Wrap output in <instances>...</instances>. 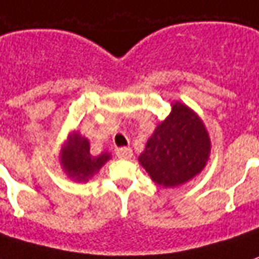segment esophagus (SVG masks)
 Segmentation results:
<instances>
[{"label": "esophagus", "instance_id": "34e87169", "mask_svg": "<svg viewBox=\"0 0 259 259\" xmlns=\"http://www.w3.org/2000/svg\"><path fill=\"white\" fill-rule=\"evenodd\" d=\"M116 155L117 158H120V160H129L133 155V151L129 147H120L116 150Z\"/></svg>", "mask_w": 259, "mask_h": 259}]
</instances>
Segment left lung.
<instances>
[{
  "instance_id": "left-lung-1",
  "label": "left lung",
  "mask_w": 259,
  "mask_h": 259,
  "mask_svg": "<svg viewBox=\"0 0 259 259\" xmlns=\"http://www.w3.org/2000/svg\"><path fill=\"white\" fill-rule=\"evenodd\" d=\"M209 151L210 142L202 120L188 106L177 102L148 139L139 161L155 184L171 188L200 172Z\"/></svg>"
}]
</instances>
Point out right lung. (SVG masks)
Wrapping results in <instances>:
<instances>
[{"label":"right lung","mask_w":259,"mask_h":259,"mask_svg":"<svg viewBox=\"0 0 259 259\" xmlns=\"http://www.w3.org/2000/svg\"><path fill=\"white\" fill-rule=\"evenodd\" d=\"M108 160V153L92 157L90 153V143L78 133H74L68 137V143L61 154V164L66 172L68 174V177L77 181L90 180Z\"/></svg>","instance_id":"obj_1"}]
</instances>
